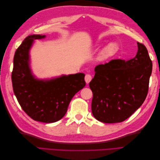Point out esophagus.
Segmentation results:
<instances>
[{
    "label": "esophagus",
    "instance_id": "1",
    "mask_svg": "<svg viewBox=\"0 0 160 160\" xmlns=\"http://www.w3.org/2000/svg\"><path fill=\"white\" fill-rule=\"evenodd\" d=\"M91 79H92V77H91V75H89V74H87V75H85V82L87 83H89V82L91 81Z\"/></svg>",
    "mask_w": 160,
    "mask_h": 160
}]
</instances>
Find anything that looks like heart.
<instances>
[{"label": "heart", "mask_w": 160, "mask_h": 160, "mask_svg": "<svg viewBox=\"0 0 160 160\" xmlns=\"http://www.w3.org/2000/svg\"><path fill=\"white\" fill-rule=\"evenodd\" d=\"M118 50V46L115 42H111L106 46L104 49L101 51L99 55L98 59L99 61H105L109 58L113 57Z\"/></svg>", "instance_id": "obj_1"}]
</instances>
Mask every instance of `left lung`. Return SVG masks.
<instances>
[{"label": "left lung", "mask_w": 160, "mask_h": 160, "mask_svg": "<svg viewBox=\"0 0 160 160\" xmlns=\"http://www.w3.org/2000/svg\"><path fill=\"white\" fill-rule=\"evenodd\" d=\"M138 47L132 59H114L95 67L89 87L93 92L92 113L99 122H122L146 99L152 62L145 45L138 42Z\"/></svg>", "instance_id": "obj_1"}]
</instances>
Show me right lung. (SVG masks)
Masks as SVG:
<instances>
[{
  "label": "right lung",
  "mask_w": 160,
  "mask_h": 160,
  "mask_svg": "<svg viewBox=\"0 0 160 160\" xmlns=\"http://www.w3.org/2000/svg\"><path fill=\"white\" fill-rule=\"evenodd\" d=\"M45 35L25 38L16 50L11 79L14 93L23 111L35 121L53 123L63 118L75 93L85 86V75H62L51 80H38L29 66V50L34 40Z\"/></svg>",
  "instance_id": "obj_1"
}]
</instances>
